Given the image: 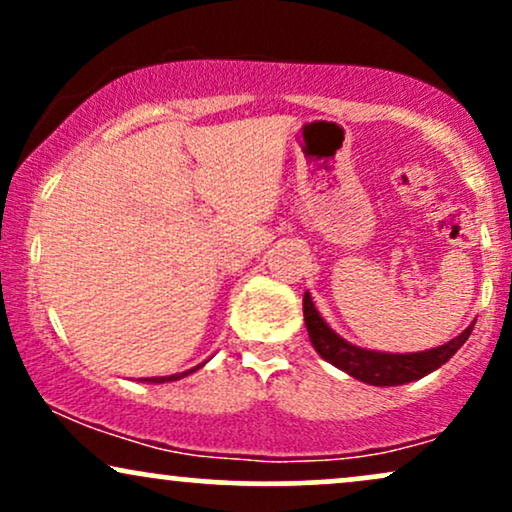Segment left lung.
I'll return each mask as SVG.
<instances>
[{
	"label": "left lung",
	"instance_id": "obj_1",
	"mask_svg": "<svg viewBox=\"0 0 512 512\" xmlns=\"http://www.w3.org/2000/svg\"><path fill=\"white\" fill-rule=\"evenodd\" d=\"M303 315L305 327H308L310 344L315 346L317 354L325 358L327 363H332V366L344 370L351 378L375 387L407 385L424 378L428 373H433V370H438L443 363H448L450 358L457 354V349L467 342L474 327L472 322L467 330H462L455 339L436 346V349L414 351V354H390V351L363 349V346H356L346 342L344 337H339V334L322 320L320 310L315 308L308 291H305L303 296Z\"/></svg>",
	"mask_w": 512,
	"mask_h": 512
}]
</instances>
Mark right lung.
Segmentation results:
<instances>
[{"instance_id": "obj_1", "label": "right lung", "mask_w": 512, "mask_h": 512, "mask_svg": "<svg viewBox=\"0 0 512 512\" xmlns=\"http://www.w3.org/2000/svg\"><path fill=\"white\" fill-rule=\"evenodd\" d=\"M207 363V361H204ZM204 363H199V366H195V368H190V370H182V373H175V375H161V378H142V383H173V380H180V378H185V375H190V373H195V370H199L204 366Z\"/></svg>"}]
</instances>
